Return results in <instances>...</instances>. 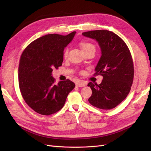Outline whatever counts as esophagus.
Segmentation results:
<instances>
[{"label": "esophagus", "instance_id": "esophagus-1", "mask_svg": "<svg viewBox=\"0 0 151 151\" xmlns=\"http://www.w3.org/2000/svg\"><path fill=\"white\" fill-rule=\"evenodd\" d=\"M76 86L77 87H84L86 86V83H84L83 81H77L76 83Z\"/></svg>", "mask_w": 151, "mask_h": 151}]
</instances>
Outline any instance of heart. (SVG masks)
<instances>
[{"label": "heart", "instance_id": "b5f03b06", "mask_svg": "<svg viewBox=\"0 0 151 151\" xmlns=\"http://www.w3.org/2000/svg\"><path fill=\"white\" fill-rule=\"evenodd\" d=\"M79 46L81 48V49L83 50V51L84 53L88 52L90 50H95L96 47L94 46V45L92 43L87 42V41H81V42L79 43ZM68 49L66 48L64 50V52H63V57L65 58H67L68 56Z\"/></svg>", "mask_w": 151, "mask_h": 151}]
</instances>
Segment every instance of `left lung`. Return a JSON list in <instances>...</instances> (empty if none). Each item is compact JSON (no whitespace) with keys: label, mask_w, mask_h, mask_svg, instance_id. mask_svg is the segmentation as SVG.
<instances>
[{"label":"left lung","mask_w":151,"mask_h":151,"mask_svg":"<svg viewBox=\"0 0 151 151\" xmlns=\"http://www.w3.org/2000/svg\"><path fill=\"white\" fill-rule=\"evenodd\" d=\"M94 39L101 50V56L94 75L103 76L100 84L89 83L92 95L88 101L98 108L111 109L129 94L134 76V63L130 50L120 36L108 30H94L83 33Z\"/></svg>","instance_id":"8db88e82"}]
</instances>
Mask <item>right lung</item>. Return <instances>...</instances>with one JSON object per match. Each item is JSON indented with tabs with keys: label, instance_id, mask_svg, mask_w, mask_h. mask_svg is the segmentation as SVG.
Wrapping results in <instances>:
<instances>
[{
	"label": "right lung",
	"instance_id": "1",
	"mask_svg": "<svg viewBox=\"0 0 151 151\" xmlns=\"http://www.w3.org/2000/svg\"><path fill=\"white\" fill-rule=\"evenodd\" d=\"M76 33L45 35L29 44L21 54L18 68L21 93L26 103L40 115H50L61 109L75 88L69 79L55 84L52 73L62 66L63 50Z\"/></svg>",
	"mask_w": 151,
	"mask_h": 151
}]
</instances>
